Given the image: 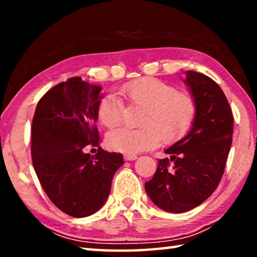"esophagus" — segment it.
<instances>
[{"label":"esophagus","instance_id":"34e87169","mask_svg":"<svg viewBox=\"0 0 257 257\" xmlns=\"http://www.w3.org/2000/svg\"><path fill=\"white\" fill-rule=\"evenodd\" d=\"M123 158H124L125 161H134V160L137 159V155H135V154H124Z\"/></svg>","mask_w":257,"mask_h":257}]
</instances>
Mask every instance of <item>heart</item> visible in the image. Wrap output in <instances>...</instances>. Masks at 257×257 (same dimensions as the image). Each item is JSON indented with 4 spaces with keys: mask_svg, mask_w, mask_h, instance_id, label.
<instances>
[{
    "mask_svg": "<svg viewBox=\"0 0 257 257\" xmlns=\"http://www.w3.org/2000/svg\"><path fill=\"white\" fill-rule=\"evenodd\" d=\"M99 99L97 118L104 127L113 129L123 121L124 103L142 106L136 129L122 128L107 135L111 150L137 154L159 145L172 144L189 132L197 115V101L186 90L156 78H141L125 82L116 92Z\"/></svg>",
    "mask_w": 257,
    "mask_h": 257,
    "instance_id": "b5f03b06",
    "label": "heart"
}]
</instances>
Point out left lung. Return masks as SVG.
Instances as JSON below:
<instances>
[{"label":"left lung","instance_id":"left-lung-1","mask_svg":"<svg viewBox=\"0 0 257 257\" xmlns=\"http://www.w3.org/2000/svg\"><path fill=\"white\" fill-rule=\"evenodd\" d=\"M185 82L197 101V115L186 136L164 152L153 178L145 182L156 206L182 213L211 196L223 176L232 143L233 116L223 90L203 73L187 71Z\"/></svg>","mask_w":257,"mask_h":257}]
</instances>
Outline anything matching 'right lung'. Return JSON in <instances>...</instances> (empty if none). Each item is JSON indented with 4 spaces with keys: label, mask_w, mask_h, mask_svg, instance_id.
Listing matches in <instances>:
<instances>
[{
    "label": "right lung",
    "mask_w": 257,
    "mask_h": 257,
    "mask_svg": "<svg viewBox=\"0 0 257 257\" xmlns=\"http://www.w3.org/2000/svg\"><path fill=\"white\" fill-rule=\"evenodd\" d=\"M101 86L72 77L44 94L32 123L35 172L51 202L66 214L85 217L103 206L112 178L123 164L122 154L85 153L98 146L96 127Z\"/></svg>",
    "instance_id": "right-lung-1"
}]
</instances>
